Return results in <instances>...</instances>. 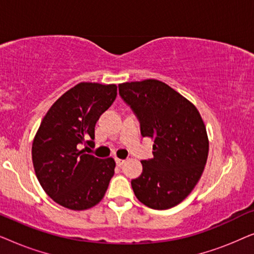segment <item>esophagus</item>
I'll return each mask as SVG.
<instances>
[{"label": "esophagus", "instance_id": "esophagus-1", "mask_svg": "<svg viewBox=\"0 0 254 254\" xmlns=\"http://www.w3.org/2000/svg\"><path fill=\"white\" fill-rule=\"evenodd\" d=\"M116 163L118 166H123L125 163H126V161L125 159H120V158H116Z\"/></svg>", "mask_w": 254, "mask_h": 254}]
</instances>
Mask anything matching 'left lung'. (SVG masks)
I'll return each mask as SVG.
<instances>
[{"mask_svg": "<svg viewBox=\"0 0 254 254\" xmlns=\"http://www.w3.org/2000/svg\"><path fill=\"white\" fill-rule=\"evenodd\" d=\"M119 95L137 117L142 136L154 140V158L131 180L135 196L149 208L179 204L199 182L209 142L199 111L190 100L157 79L119 84Z\"/></svg>", "mask_w": 254, "mask_h": 254, "instance_id": "left-lung-1", "label": "left lung"}]
</instances>
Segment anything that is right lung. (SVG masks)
Listing matches in <instances>:
<instances>
[{"label": "right lung", "instance_id": "right-lung-1", "mask_svg": "<svg viewBox=\"0 0 254 254\" xmlns=\"http://www.w3.org/2000/svg\"><path fill=\"white\" fill-rule=\"evenodd\" d=\"M116 97V84L78 83L52 105L41 121L32 143L33 168L47 195L62 207L89 209L105 195L116 162L78 148L93 143L96 123Z\"/></svg>", "mask_w": 254, "mask_h": 254}]
</instances>
